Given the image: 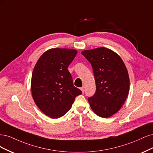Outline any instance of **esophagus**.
Masks as SVG:
<instances>
[{
  "mask_svg": "<svg viewBox=\"0 0 153 153\" xmlns=\"http://www.w3.org/2000/svg\"><path fill=\"white\" fill-rule=\"evenodd\" d=\"M81 90L82 91V93H84V91H85V86H82L81 88Z\"/></svg>",
  "mask_w": 153,
  "mask_h": 153,
  "instance_id": "obj_1",
  "label": "esophagus"
}]
</instances>
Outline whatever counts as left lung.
Segmentation results:
<instances>
[{"instance_id":"left-lung-1","label":"left lung","mask_w":153,"mask_h":153,"mask_svg":"<svg viewBox=\"0 0 153 153\" xmlns=\"http://www.w3.org/2000/svg\"><path fill=\"white\" fill-rule=\"evenodd\" d=\"M82 55L93 68L96 91L88 97L91 109L102 117H109L119 111L128 95V73L120 56L105 48L85 50Z\"/></svg>"}]
</instances>
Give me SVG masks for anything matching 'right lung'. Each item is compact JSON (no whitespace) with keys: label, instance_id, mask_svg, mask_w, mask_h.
Masks as SVG:
<instances>
[{"label":"right lung","instance_id":"right-lung-1","mask_svg":"<svg viewBox=\"0 0 153 153\" xmlns=\"http://www.w3.org/2000/svg\"><path fill=\"white\" fill-rule=\"evenodd\" d=\"M77 51L53 48L46 51L37 62L32 75L33 99L44 114L58 118L69 111L75 98L82 91L74 86L67 67Z\"/></svg>","mask_w":153,"mask_h":153}]
</instances>
